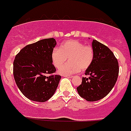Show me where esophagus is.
I'll use <instances>...</instances> for the list:
<instances>
[{"mask_svg":"<svg viewBox=\"0 0 131 131\" xmlns=\"http://www.w3.org/2000/svg\"><path fill=\"white\" fill-rule=\"evenodd\" d=\"M63 77H68V78H72V77H73V76H72V75H63Z\"/></svg>","mask_w":131,"mask_h":131,"instance_id":"obj_1","label":"esophagus"}]
</instances>
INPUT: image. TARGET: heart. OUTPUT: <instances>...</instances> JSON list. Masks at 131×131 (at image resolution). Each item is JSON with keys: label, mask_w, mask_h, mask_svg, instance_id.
Returning a JSON list of instances; mask_svg holds the SVG:
<instances>
[{"label": "heart", "mask_w": 131, "mask_h": 131, "mask_svg": "<svg viewBox=\"0 0 131 131\" xmlns=\"http://www.w3.org/2000/svg\"><path fill=\"white\" fill-rule=\"evenodd\" d=\"M68 58L69 62L60 68L59 72L63 75L77 73L80 70H87L94 59V50L90 45L75 40L66 41L60 48L56 47L51 53L52 63L56 68H59Z\"/></svg>", "instance_id": "b5f03b06"}]
</instances>
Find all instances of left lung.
I'll use <instances>...</instances> for the list:
<instances>
[{
    "label": "left lung",
    "instance_id": "1",
    "mask_svg": "<svg viewBox=\"0 0 131 131\" xmlns=\"http://www.w3.org/2000/svg\"><path fill=\"white\" fill-rule=\"evenodd\" d=\"M94 59L85 72L88 77H82L77 88L79 95L87 101L94 102L103 99L115 86L119 73L117 59L104 44L93 40Z\"/></svg>",
    "mask_w": 131,
    "mask_h": 131
}]
</instances>
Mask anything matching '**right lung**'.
I'll list each match as a JSON object with an SVG mask.
<instances>
[{"label":"right lung","mask_w":131,"mask_h":131,"mask_svg":"<svg viewBox=\"0 0 131 131\" xmlns=\"http://www.w3.org/2000/svg\"><path fill=\"white\" fill-rule=\"evenodd\" d=\"M56 45L53 38L43 39L27 45L15 56V81L20 91L29 100L45 102L52 97L58 88L61 77L52 74L56 71L51 58ZM48 74L50 75L47 76Z\"/></svg>","instance_id":"add662e5"}]
</instances>
